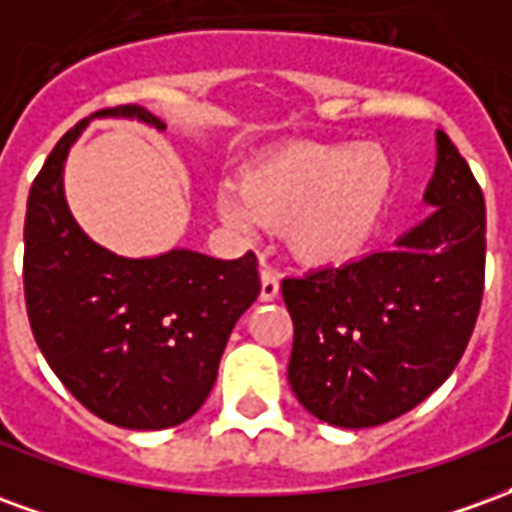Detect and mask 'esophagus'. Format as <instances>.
Listing matches in <instances>:
<instances>
[{
  "instance_id": "34e87169",
  "label": "esophagus",
  "mask_w": 512,
  "mask_h": 512,
  "mask_svg": "<svg viewBox=\"0 0 512 512\" xmlns=\"http://www.w3.org/2000/svg\"><path fill=\"white\" fill-rule=\"evenodd\" d=\"M279 296V279L271 268H263L260 271V299L274 301Z\"/></svg>"
}]
</instances>
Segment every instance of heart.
<instances>
[{
	"mask_svg": "<svg viewBox=\"0 0 512 512\" xmlns=\"http://www.w3.org/2000/svg\"><path fill=\"white\" fill-rule=\"evenodd\" d=\"M395 191V164L376 145L293 142L257 156L222 186L224 222L257 233L282 227L288 252L307 266H343L365 252Z\"/></svg>",
	"mask_w": 512,
	"mask_h": 512,
	"instance_id": "1",
	"label": "heart"
}]
</instances>
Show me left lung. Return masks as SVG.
I'll return each instance as SVG.
<instances>
[{
  "mask_svg": "<svg viewBox=\"0 0 512 512\" xmlns=\"http://www.w3.org/2000/svg\"><path fill=\"white\" fill-rule=\"evenodd\" d=\"M422 200L433 211L395 249L282 279L290 389L321 422L384 425L461 362L483 301L485 200L444 131Z\"/></svg>",
  "mask_w": 512,
  "mask_h": 512,
  "instance_id": "8db88e82",
  "label": "left lung"
}]
</instances>
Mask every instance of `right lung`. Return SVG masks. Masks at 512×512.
<instances>
[{"mask_svg": "<svg viewBox=\"0 0 512 512\" xmlns=\"http://www.w3.org/2000/svg\"><path fill=\"white\" fill-rule=\"evenodd\" d=\"M95 117L164 131L142 106L95 112L62 136L29 189L24 296L35 343L65 389L128 430L186 422L211 395L230 332L260 293L257 257L194 249L123 257L95 244L65 200V161Z\"/></svg>", "mask_w": 512, "mask_h": 512, "instance_id": "add662e5", "label": "right lung"}]
</instances>
